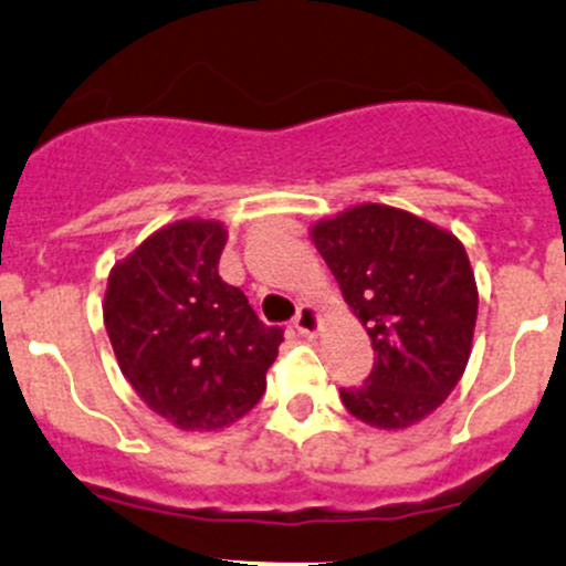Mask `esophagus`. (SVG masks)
Segmentation results:
<instances>
[{"label":"esophagus","mask_w":566,"mask_h":566,"mask_svg":"<svg viewBox=\"0 0 566 566\" xmlns=\"http://www.w3.org/2000/svg\"><path fill=\"white\" fill-rule=\"evenodd\" d=\"M293 326L298 328V332L304 334V337H315L317 328H321V315H317L315 306L304 304V306H298V312H295Z\"/></svg>","instance_id":"esophagus-1"}]
</instances>
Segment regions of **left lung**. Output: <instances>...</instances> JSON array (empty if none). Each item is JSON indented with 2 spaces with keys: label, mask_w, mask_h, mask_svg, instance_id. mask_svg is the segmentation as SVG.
Here are the masks:
<instances>
[{
  "label": "left lung",
  "mask_w": 566,
  "mask_h": 566,
  "mask_svg": "<svg viewBox=\"0 0 566 566\" xmlns=\"http://www.w3.org/2000/svg\"><path fill=\"white\" fill-rule=\"evenodd\" d=\"M312 240L376 350L370 376L339 389L345 409L376 429L415 426L468 367L479 315L468 251L446 229L384 205L315 223Z\"/></svg>",
  "instance_id": "obj_1"
}]
</instances>
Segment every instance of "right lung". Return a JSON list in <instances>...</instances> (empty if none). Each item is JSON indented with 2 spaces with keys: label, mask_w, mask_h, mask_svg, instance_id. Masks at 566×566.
<instances>
[{
  "label": "right lung",
  "mask_w": 566,
  "mask_h": 566,
  "mask_svg": "<svg viewBox=\"0 0 566 566\" xmlns=\"http://www.w3.org/2000/svg\"><path fill=\"white\" fill-rule=\"evenodd\" d=\"M227 229L177 221L109 271L104 326L126 381L185 431H216L265 392L282 328L218 276Z\"/></svg>",
  "instance_id": "right-lung-1"
}]
</instances>
